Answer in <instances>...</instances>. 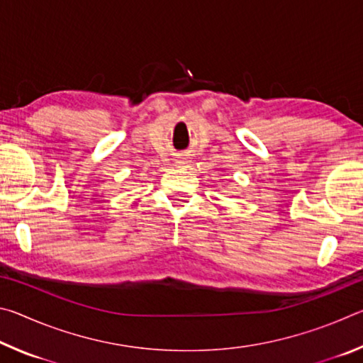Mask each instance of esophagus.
<instances>
[{"instance_id": "34e87169", "label": "esophagus", "mask_w": 363, "mask_h": 363, "mask_svg": "<svg viewBox=\"0 0 363 363\" xmlns=\"http://www.w3.org/2000/svg\"><path fill=\"white\" fill-rule=\"evenodd\" d=\"M176 164H177V168H187L189 164H190V162H189V158L182 157V158H177L176 160Z\"/></svg>"}]
</instances>
